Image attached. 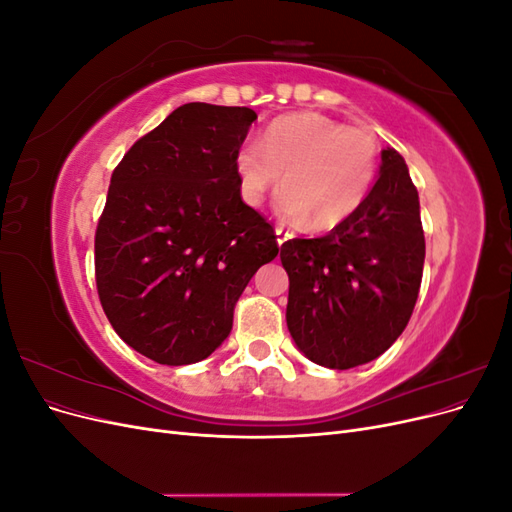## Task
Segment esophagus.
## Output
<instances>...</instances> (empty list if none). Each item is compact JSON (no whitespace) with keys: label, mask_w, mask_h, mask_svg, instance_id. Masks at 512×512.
I'll use <instances>...</instances> for the list:
<instances>
[{"label":"esophagus","mask_w":512,"mask_h":512,"mask_svg":"<svg viewBox=\"0 0 512 512\" xmlns=\"http://www.w3.org/2000/svg\"><path fill=\"white\" fill-rule=\"evenodd\" d=\"M275 237H277V243L284 245L288 239H292V232L286 230L284 226H275Z\"/></svg>","instance_id":"34e87169"}]
</instances>
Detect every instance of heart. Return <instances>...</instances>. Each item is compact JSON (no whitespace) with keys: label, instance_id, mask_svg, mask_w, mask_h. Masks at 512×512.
I'll list each match as a JSON object with an SVG mask.
<instances>
[{"label":"heart","instance_id":"obj_1","mask_svg":"<svg viewBox=\"0 0 512 512\" xmlns=\"http://www.w3.org/2000/svg\"><path fill=\"white\" fill-rule=\"evenodd\" d=\"M239 192L258 207L277 188L284 220L329 230L361 209L378 173V138L365 128H350L316 113L273 121L260 143L237 151Z\"/></svg>","mask_w":512,"mask_h":512}]
</instances>
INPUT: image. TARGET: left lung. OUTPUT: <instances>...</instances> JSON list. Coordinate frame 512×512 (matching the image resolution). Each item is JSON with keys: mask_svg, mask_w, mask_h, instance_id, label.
I'll return each instance as SVG.
<instances>
[{"mask_svg": "<svg viewBox=\"0 0 512 512\" xmlns=\"http://www.w3.org/2000/svg\"><path fill=\"white\" fill-rule=\"evenodd\" d=\"M286 322L294 344L322 367L374 361L404 333L423 280L425 235L404 158L382 151L361 209L318 239L282 245Z\"/></svg>", "mask_w": 512, "mask_h": 512, "instance_id": "8db88e82", "label": "left lung"}]
</instances>
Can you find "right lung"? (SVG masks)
Listing matches in <instances>:
<instances>
[{
  "instance_id": "add662e5",
  "label": "right lung",
  "mask_w": 512,
  "mask_h": 512,
  "mask_svg": "<svg viewBox=\"0 0 512 512\" xmlns=\"http://www.w3.org/2000/svg\"><path fill=\"white\" fill-rule=\"evenodd\" d=\"M256 113L190 102L130 147L96 228V286L108 322L160 365L207 359L235 305L280 245L239 192L237 151Z\"/></svg>"
}]
</instances>
